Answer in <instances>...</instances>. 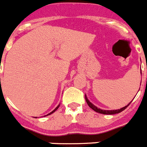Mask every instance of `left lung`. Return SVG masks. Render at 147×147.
I'll return each mask as SVG.
<instances>
[{
    "label": "left lung",
    "mask_w": 147,
    "mask_h": 147,
    "mask_svg": "<svg viewBox=\"0 0 147 147\" xmlns=\"http://www.w3.org/2000/svg\"><path fill=\"white\" fill-rule=\"evenodd\" d=\"M138 91H139V90H138ZM134 98H135V97H134ZM85 99H86V102H87V104H88V106L92 108V110H94V111L97 112V113H102V114H107V115H112V114H116V113H120V112H121L122 111H124V110H125V108H126L127 107L128 105H129V104L132 102V101H133V100H132L130 102L128 103L126 106L123 107V108H120V109H117V110H102V109H101V108H97V107L95 106L94 104H92V103L89 100H88V97H87V96L86 94H85Z\"/></svg>",
    "instance_id": "1"
}]
</instances>
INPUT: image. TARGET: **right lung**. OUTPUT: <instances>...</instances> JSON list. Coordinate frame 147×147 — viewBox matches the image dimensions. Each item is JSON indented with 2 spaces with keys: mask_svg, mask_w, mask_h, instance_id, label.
Wrapping results in <instances>:
<instances>
[{
  "mask_svg": "<svg viewBox=\"0 0 147 147\" xmlns=\"http://www.w3.org/2000/svg\"><path fill=\"white\" fill-rule=\"evenodd\" d=\"M59 106H60V103H59V105H58V106H57V107H56V108H55V109H54V110H53V111H52V112H51V113H48V114H47V115H45V116H48V115H51V114H52V113H54V112H55V111H56V110H57V109H58V108H59Z\"/></svg>",
  "mask_w": 147,
  "mask_h": 147,
  "instance_id": "right-lung-1",
  "label": "right lung"
}]
</instances>
